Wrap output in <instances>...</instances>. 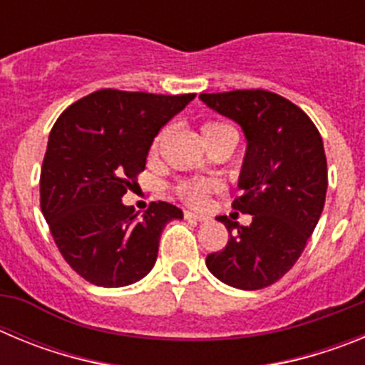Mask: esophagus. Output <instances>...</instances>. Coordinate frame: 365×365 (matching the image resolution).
I'll return each instance as SVG.
<instances>
[{"label":"esophagus","instance_id":"obj_1","mask_svg":"<svg viewBox=\"0 0 365 365\" xmlns=\"http://www.w3.org/2000/svg\"><path fill=\"white\" fill-rule=\"evenodd\" d=\"M185 217L190 219V221H197V222H205L208 221V217L202 214H193V212H185Z\"/></svg>","mask_w":365,"mask_h":365}]
</instances>
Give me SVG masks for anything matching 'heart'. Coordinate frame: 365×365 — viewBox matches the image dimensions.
<instances>
[{
    "instance_id": "1",
    "label": "heart",
    "mask_w": 365,
    "mask_h": 365,
    "mask_svg": "<svg viewBox=\"0 0 365 365\" xmlns=\"http://www.w3.org/2000/svg\"><path fill=\"white\" fill-rule=\"evenodd\" d=\"M222 128H228L227 124H221V122H206L202 125V135H208V133H214V131L222 130ZM159 144V138H157V143H155L153 150L157 148ZM212 182H205V180H199V182H188V185H182L180 186V195L186 199L188 202H193V205H201L205 201L206 193L210 192L212 188Z\"/></svg>"
}]
</instances>
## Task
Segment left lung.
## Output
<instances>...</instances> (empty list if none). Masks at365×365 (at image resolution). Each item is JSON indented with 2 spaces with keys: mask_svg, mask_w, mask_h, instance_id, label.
<instances>
[{
  "mask_svg": "<svg viewBox=\"0 0 365 365\" xmlns=\"http://www.w3.org/2000/svg\"><path fill=\"white\" fill-rule=\"evenodd\" d=\"M210 109L241 125L247 151L232 208L252 215L248 227L219 215L230 240L206 256L219 282L257 291L283 278L314 232L327 193V160L311 118L276 93H202Z\"/></svg>",
  "mask_w": 365,
  "mask_h": 365,
  "instance_id": "obj_1",
  "label": "left lung"
}]
</instances>
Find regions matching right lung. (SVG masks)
I'll use <instances>...</instances> for the list:
<instances>
[{"instance_id": "right-lung-1", "label": "right lung", "mask_w": 365, "mask_h": 365, "mask_svg": "<svg viewBox=\"0 0 365 365\" xmlns=\"http://www.w3.org/2000/svg\"><path fill=\"white\" fill-rule=\"evenodd\" d=\"M195 95L102 89L58 117L40 175V205L58 250L96 287H125L153 269L164 227L182 219L170 202L143 215L122 195L146 168L163 125Z\"/></svg>"}]
</instances>
